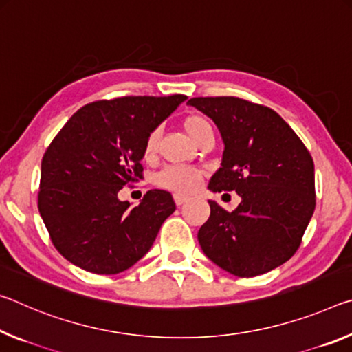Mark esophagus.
<instances>
[{
	"instance_id": "esophagus-1",
	"label": "esophagus",
	"mask_w": 352,
	"mask_h": 352,
	"mask_svg": "<svg viewBox=\"0 0 352 352\" xmlns=\"http://www.w3.org/2000/svg\"><path fill=\"white\" fill-rule=\"evenodd\" d=\"M175 203H176V206H182L187 203V198L181 193H175Z\"/></svg>"
}]
</instances>
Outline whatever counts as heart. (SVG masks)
Segmentation results:
<instances>
[{
	"mask_svg": "<svg viewBox=\"0 0 352 352\" xmlns=\"http://www.w3.org/2000/svg\"><path fill=\"white\" fill-rule=\"evenodd\" d=\"M182 128L190 137H192V140L197 143L203 140L204 137L214 135V131H212V124L209 123V120L198 113L187 115V117L182 120ZM157 142L159 132L153 131L146 138L145 146H143V155H145V159L153 157L155 148H157ZM199 179L201 171L197 168H188V166H166V168L160 171L157 177H155V182H157V186L166 190H171V192L190 193L198 187Z\"/></svg>",
	"mask_w": 352,
	"mask_h": 352,
	"instance_id": "b5f03b06",
	"label": "heart"
}]
</instances>
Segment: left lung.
<instances>
[{"mask_svg": "<svg viewBox=\"0 0 352 352\" xmlns=\"http://www.w3.org/2000/svg\"><path fill=\"white\" fill-rule=\"evenodd\" d=\"M220 131L221 166L212 192H235L234 212L209 201L198 232L204 254L239 278L272 272L295 254L315 210L312 155L273 109L235 96L192 98Z\"/></svg>", "mask_w": 352, "mask_h": 352, "instance_id": "1", "label": "left lung"}]
</instances>
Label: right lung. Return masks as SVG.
Returning <instances> with one entry per match:
<instances>
[{
	"mask_svg": "<svg viewBox=\"0 0 352 352\" xmlns=\"http://www.w3.org/2000/svg\"><path fill=\"white\" fill-rule=\"evenodd\" d=\"M186 100L171 95L95 101L54 137L42 159L38 212L68 262L90 273L117 274L149 251L176 210L173 197L149 190L131 207L118 192L142 179L148 135Z\"/></svg>",
	"mask_w": 352,
	"mask_h": 352,
	"instance_id": "1",
	"label": "right lung"
}]
</instances>
